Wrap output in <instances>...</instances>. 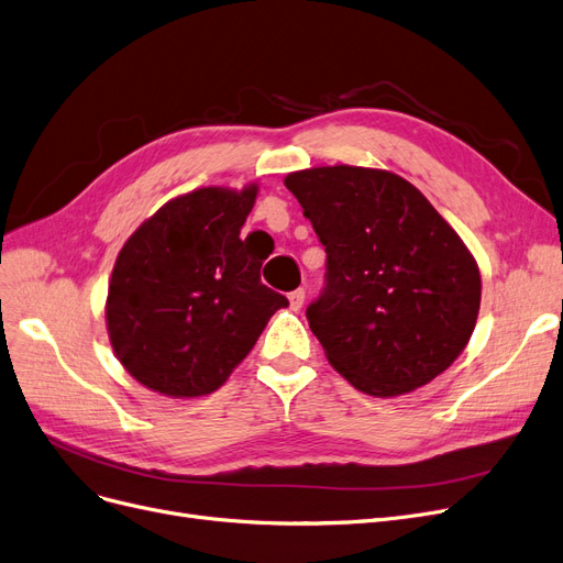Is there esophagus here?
Instances as JSON below:
<instances>
[{
	"mask_svg": "<svg viewBox=\"0 0 563 563\" xmlns=\"http://www.w3.org/2000/svg\"><path fill=\"white\" fill-rule=\"evenodd\" d=\"M303 301H306V289L289 291V308L291 310H299L303 306Z\"/></svg>",
	"mask_w": 563,
	"mask_h": 563,
	"instance_id": "1",
	"label": "esophagus"
}]
</instances>
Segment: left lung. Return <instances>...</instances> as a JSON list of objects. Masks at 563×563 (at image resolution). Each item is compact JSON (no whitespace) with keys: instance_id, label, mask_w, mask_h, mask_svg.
<instances>
[{"instance_id":"1","label":"left lung","mask_w":563,"mask_h":563,"mask_svg":"<svg viewBox=\"0 0 563 563\" xmlns=\"http://www.w3.org/2000/svg\"><path fill=\"white\" fill-rule=\"evenodd\" d=\"M285 186L327 253L306 317L333 368L377 398L444 373L474 331L481 274L421 190L350 165L301 169Z\"/></svg>"}]
</instances>
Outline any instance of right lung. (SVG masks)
<instances>
[{
    "label": "right lung",
    "instance_id": "1",
    "mask_svg": "<svg viewBox=\"0 0 563 563\" xmlns=\"http://www.w3.org/2000/svg\"><path fill=\"white\" fill-rule=\"evenodd\" d=\"M257 186L200 188L161 207L121 249L108 331L121 365L173 398L207 396L289 301L260 280L241 241Z\"/></svg>",
    "mask_w": 563,
    "mask_h": 563
}]
</instances>
